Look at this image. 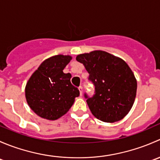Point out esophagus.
Wrapping results in <instances>:
<instances>
[{
	"label": "esophagus",
	"instance_id": "obj_1",
	"mask_svg": "<svg viewBox=\"0 0 160 160\" xmlns=\"http://www.w3.org/2000/svg\"><path fill=\"white\" fill-rule=\"evenodd\" d=\"M78 89H79V90H80V96H82V95H83V88L80 86V87H79Z\"/></svg>",
	"mask_w": 160,
	"mask_h": 160
}]
</instances>
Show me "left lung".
I'll list each match as a JSON object with an SVG mask.
<instances>
[{"label": "left lung", "instance_id": "obj_1", "mask_svg": "<svg viewBox=\"0 0 160 160\" xmlns=\"http://www.w3.org/2000/svg\"><path fill=\"white\" fill-rule=\"evenodd\" d=\"M89 73L95 93L87 103L95 118L104 122H118L129 112L135 101L137 81L128 64L107 52L95 50L76 57Z\"/></svg>", "mask_w": 160, "mask_h": 160}]
</instances>
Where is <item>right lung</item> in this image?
Listing matches in <instances>:
<instances>
[{"instance_id": "obj_1", "label": "right lung", "mask_w": 160, "mask_h": 160, "mask_svg": "<svg viewBox=\"0 0 160 160\" xmlns=\"http://www.w3.org/2000/svg\"><path fill=\"white\" fill-rule=\"evenodd\" d=\"M72 56L56 55L43 61L25 86L30 108L42 118L54 121L67 114L80 91L70 82L71 74L63 69Z\"/></svg>"}]
</instances>
